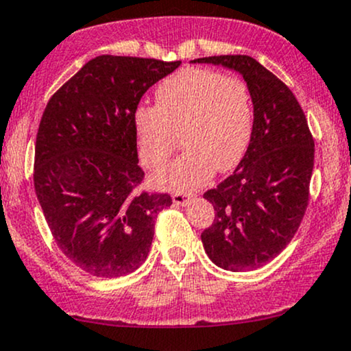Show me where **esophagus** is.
<instances>
[{
  "instance_id": "1",
  "label": "esophagus",
  "mask_w": 351,
  "mask_h": 351,
  "mask_svg": "<svg viewBox=\"0 0 351 351\" xmlns=\"http://www.w3.org/2000/svg\"><path fill=\"white\" fill-rule=\"evenodd\" d=\"M189 199H191V195L184 194V192H176V194H172V200H174L176 206H186Z\"/></svg>"
}]
</instances>
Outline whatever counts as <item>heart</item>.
I'll return each mask as SVG.
<instances>
[{"mask_svg": "<svg viewBox=\"0 0 351 351\" xmlns=\"http://www.w3.org/2000/svg\"><path fill=\"white\" fill-rule=\"evenodd\" d=\"M137 147L144 165L159 169L171 159L180 136L187 151L154 174L159 187L194 191L214 171L240 162L254 131L249 86L235 76L207 68H186L157 86L156 106L134 111Z\"/></svg>", "mask_w": 351, "mask_h": 351, "instance_id": "b5f03b06", "label": "heart"}]
</instances>
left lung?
Masks as SVG:
<instances>
[{
    "instance_id": "1",
    "label": "left lung",
    "mask_w": 351,
    "mask_h": 351,
    "mask_svg": "<svg viewBox=\"0 0 351 351\" xmlns=\"http://www.w3.org/2000/svg\"><path fill=\"white\" fill-rule=\"evenodd\" d=\"M242 74L254 102V131L234 174L204 197L215 217L204 249L220 269L254 270L277 257L300 227L310 199L315 141L297 97L254 58L208 56Z\"/></svg>"
}]
</instances>
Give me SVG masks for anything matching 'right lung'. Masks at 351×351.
Masks as SVG:
<instances>
[{"label": "right lung", "instance_id": "1", "mask_svg": "<svg viewBox=\"0 0 351 351\" xmlns=\"http://www.w3.org/2000/svg\"><path fill=\"white\" fill-rule=\"evenodd\" d=\"M180 61L90 59L43 112L34 189L54 242L94 277L132 274L147 258L156 217L169 194L141 189L134 111L144 93Z\"/></svg>", "mask_w": 351, "mask_h": 351}]
</instances>
